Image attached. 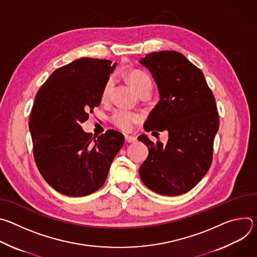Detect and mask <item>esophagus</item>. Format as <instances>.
<instances>
[{
	"mask_svg": "<svg viewBox=\"0 0 257 257\" xmlns=\"http://www.w3.org/2000/svg\"><path fill=\"white\" fill-rule=\"evenodd\" d=\"M125 141L126 142H135L136 141V137L132 136V135H125Z\"/></svg>",
	"mask_w": 257,
	"mask_h": 257,
	"instance_id": "obj_1",
	"label": "esophagus"
}]
</instances>
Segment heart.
<instances>
[{
  "label": "heart",
  "instance_id": "obj_1",
  "mask_svg": "<svg viewBox=\"0 0 257 257\" xmlns=\"http://www.w3.org/2000/svg\"><path fill=\"white\" fill-rule=\"evenodd\" d=\"M128 81L132 88L139 93L142 90L145 89H152V78L149 74H146L145 72L141 70H132L128 73ZM114 86V78L108 77L106 81L103 84L102 90H101V99L103 101L107 100L111 94V91ZM139 120V117L136 114L122 111V109H118L115 111L113 115L111 116V122L119 129L123 131H129L133 128L134 124H136Z\"/></svg>",
  "mask_w": 257,
  "mask_h": 257
}]
</instances>
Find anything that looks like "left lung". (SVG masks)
<instances>
[{"instance_id":"8db88e82","label":"left lung","mask_w":257,"mask_h":257,"mask_svg":"<svg viewBox=\"0 0 257 257\" xmlns=\"http://www.w3.org/2000/svg\"><path fill=\"white\" fill-rule=\"evenodd\" d=\"M139 62L153 74L161 97L143 127L169 132L167 144L138 137L150 151L139 175L159 194L181 195L210 168L219 125L215 99L201 70L178 52H155Z\"/></svg>"}]
</instances>
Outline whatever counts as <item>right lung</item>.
I'll use <instances>...</instances> for the list:
<instances>
[{
	"instance_id": "add662e5",
	"label": "right lung",
	"mask_w": 257,
	"mask_h": 257,
	"mask_svg": "<svg viewBox=\"0 0 257 257\" xmlns=\"http://www.w3.org/2000/svg\"><path fill=\"white\" fill-rule=\"evenodd\" d=\"M115 68L109 60L81 58L55 70L36 93L29 118L34 161L50 186L64 195L98 190L124 144L118 131L92 137L81 127L99 105Z\"/></svg>"
}]
</instances>
